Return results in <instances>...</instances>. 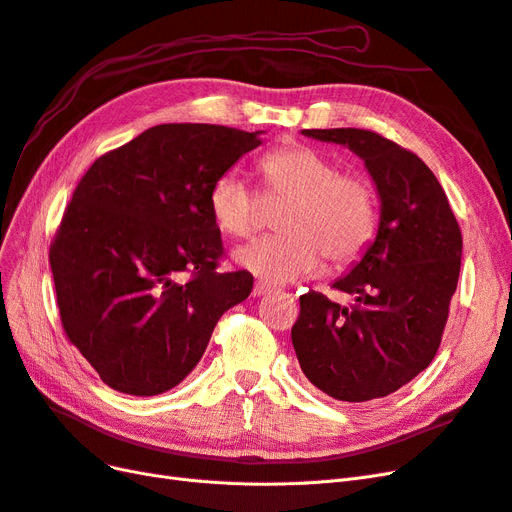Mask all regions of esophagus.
<instances>
[{
	"label": "esophagus",
	"mask_w": 512,
	"mask_h": 512,
	"mask_svg": "<svg viewBox=\"0 0 512 512\" xmlns=\"http://www.w3.org/2000/svg\"><path fill=\"white\" fill-rule=\"evenodd\" d=\"M267 292H271V288H269L267 284H260V281H258V284L254 286V290H252L254 296H262V294H267Z\"/></svg>",
	"instance_id": "esophagus-1"
}]
</instances>
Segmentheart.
I'll return each instance as SVG.
<instances>
[{
    "mask_svg": "<svg viewBox=\"0 0 512 512\" xmlns=\"http://www.w3.org/2000/svg\"><path fill=\"white\" fill-rule=\"evenodd\" d=\"M269 192L290 197L281 211V235L237 250L235 260L250 273L286 284L322 269L358 260L377 231L375 186L366 175L339 171L328 154L307 144H288L262 158ZM209 211L220 231L248 239L258 231V195L237 169H226L209 188Z\"/></svg>",
    "mask_w": 512,
    "mask_h": 512,
    "instance_id": "heart-1",
    "label": "heart"
}]
</instances>
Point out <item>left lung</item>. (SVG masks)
I'll use <instances>...</instances> for the list:
<instances>
[{
  "label": "left lung",
  "mask_w": 512,
  "mask_h": 512,
  "mask_svg": "<svg viewBox=\"0 0 512 512\" xmlns=\"http://www.w3.org/2000/svg\"><path fill=\"white\" fill-rule=\"evenodd\" d=\"M356 152L377 186L375 241L332 288L301 296L292 345L305 377L343 402L390 396L434 360L462 264V233L436 175L411 150L364 129H305Z\"/></svg>",
  "instance_id": "1"
}]
</instances>
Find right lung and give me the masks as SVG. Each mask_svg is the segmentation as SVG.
I'll return each mask as SVG.
<instances>
[{
    "label": "right lung",
    "instance_id": "right-lung-1",
    "mask_svg": "<svg viewBox=\"0 0 512 512\" xmlns=\"http://www.w3.org/2000/svg\"><path fill=\"white\" fill-rule=\"evenodd\" d=\"M260 133L156 125L99 156L76 186L50 269L67 339L112 390H171L199 364L222 313L250 296L248 271H218L224 248L207 197Z\"/></svg>",
    "mask_w": 512,
    "mask_h": 512
}]
</instances>
